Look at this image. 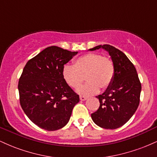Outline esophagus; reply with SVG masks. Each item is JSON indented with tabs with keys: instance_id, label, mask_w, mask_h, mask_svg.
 Here are the masks:
<instances>
[{
	"instance_id": "34e87169",
	"label": "esophagus",
	"mask_w": 157,
	"mask_h": 157,
	"mask_svg": "<svg viewBox=\"0 0 157 157\" xmlns=\"http://www.w3.org/2000/svg\"><path fill=\"white\" fill-rule=\"evenodd\" d=\"M80 100H81V101H85V100H87V97H83V96H80Z\"/></svg>"
}]
</instances>
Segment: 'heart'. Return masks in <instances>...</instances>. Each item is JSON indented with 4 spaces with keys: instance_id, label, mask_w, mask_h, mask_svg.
Here are the masks:
<instances>
[{
    "instance_id": "1",
    "label": "heart",
    "mask_w": 157,
    "mask_h": 157,
    "mask_svg": "<svg viewBox=\"0 0 157 157\" xmlns=\"http://www.w3.org/2000/svg\"><path fill=\"white\" fill-rule=\"evenodd\" d=\"M62 74L66 83L74 89L80 86L85 77L87 82L78 88L77 91L89 96L97 93L99 88L105 89L109 87L113 80L114 67L109 57L90 53L78 57L74 66L65 65Z\"/></svg>"
}]
</instances>
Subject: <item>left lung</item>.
<instances>
[{"instance_id": "1", "label": "left lung", "mask_w": 157, "mask_h": 157, "mask_svg": "<svg viewBox=\"0 0 157 157\" xmlns=\"http://www.w3.org/2000/svg\"><path fill=\"white\" fill-rule=\"evenodd\" d=\"M105 50L113 67V80L102 94L96 97L100 107L91 113L96 125L105 129H116L125 124L134 114L140 104L141 83L134 66L123 52L110 45H100L89 51Z\"/></svg>"}]
</instances>
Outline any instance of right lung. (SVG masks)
Segmentation results:
<instances>
[{
	"instance_id": "1",
	"label": "right lung",
	"mask_w": 157,
	"mask_h": 157,
	"mask_svg": "<svg viewBox=\"0 0 157 157\" xmlns=\"http://www.w3.org/2000/svg\"><path fill=\"white\" fill-rule=\"evenodd\" d=\"M77 52L52 46L27 62L19 79L20 103L31 121L44 130L64 127L80 101L63 77V68Z\"/></svg>"
}]
</instances>
